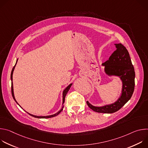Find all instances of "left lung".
Returning <instances> with one entry per match:
<instances>
[{
  "label": "left lung",
  "mask_w": 148,
  "mask_h": 148,
  "mask_svg": "<svg viewBox=\"0 0 148 148\" xmlns=\"http://www.w3.org/2000/svg\"><path fill=\"white\" fill-rule=\"evenodd\" d=\"M116 50L109 60L102 63L105 71L108 75L119 76L122 81V90L120 98L115 103L98 107L92 106L87 101L88 106L99 113L111 114L119 110L131 98L135 88V73L130 54L121 43L115 44Z\"/></svg>",
  "instance_id": "obj_1"
}]
</instances>
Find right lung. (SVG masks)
<instances>
[{
  "label": "right lung",
  "instance_id": "add662e5",
  "mask_svg": "<svg viewBox=\"0 0 148 148\" xmlns=\"http://www.w3.org/2000/svg\"><path fill=\"white\" fill-rule=\"evenodd\" d=\"M17 61H16V63H17ZM16 64H15V66H16ZM15 66L13 67V69H12V72H11V75H10V78H11V80H12V77H13V71H14V67H15ZM72 86V84H70V85L64 90V91H63V94H62V108H61V109L58 112H57L56 114H54V115H49V116H36V115H32V114H29L28 112V114L30 115H31V116H33V117H35V118H52V117H54V116H57V115H58L62 111V110H63V108H64V100H65V97H66V94H67V93L68 92V91H69V90H70V88L71 87V86ZM12 97H13V99H14V101L17 102V101H16V99H15V98H14V93H13V83H12Z\"/></svg>",
  "mask_w": 148,
  "mask_h": 148
}]
</instances>
